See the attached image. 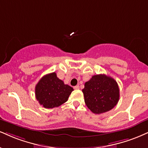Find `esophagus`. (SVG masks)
<instances>
[{
	"instance_id": "obj_1",
	"label": "esophagus",
	"mask_w": 148,
	"mask_h": 148,
	"mask_svg": "<svg viewBox=\"0 0 148 148\" xmlns=\"http://www.w3.org/2000/svg\"><path fill=\"white\" fill-rule=\"evenodd\" d=\"M74 90H79V85H76V86L74 87Z\"/></svg>"
}]
</instances>
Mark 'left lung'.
Here are the masks:
<instances>
[{"label":"left lung","mask_w":148,"mask_h":148,"mask_svg":"<svg viewBox=\"0 0 148 148\" xmlns=\"http://www.w3.org/2000/svg\"><path fill=\"white\" fill-rule=\"evenodd\" d=\"M85 103L94 114H102L114 108L119 100L116 81L106 74H97L85 83L83 89Z\"/></svg>","instance_id":"left-lung-1"}]
</instances>
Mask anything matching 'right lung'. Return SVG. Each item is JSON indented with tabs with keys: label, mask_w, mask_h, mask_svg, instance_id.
<instances>
[{
	"label": "right lung",
	"mask_w": 148,
	"mask_h": 148,
	"mask_svg": "<svg viewBox=\"0 0 148 148\" xmlns=\"http://www.w3.org/2000/svg\"><path fill=\"white\" fill-rule=\"evenodd\" d=\"M73 90L52 72L42 76L36 85V99L45 108H57L66 102Z\"/></svg>",
	"instance_id": "1"
}]
</instances>
